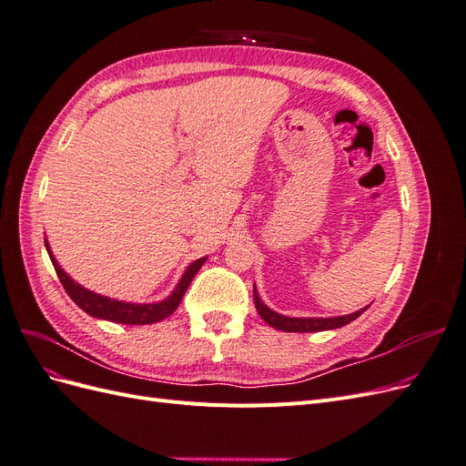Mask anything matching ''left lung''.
Returning <instances> with one entry per match:
<instances>
[{
  "label": "left lung",
  "mask_w": 466,
  "mask_h": 466,
  "mask_svg": "<svg viewBox=\"0 0 466 466\" xmlns=\"http://www.w3.org/2000/svg\"><path fill=\"white\" fill-rule=\"evenodd\" d=\"M255 305L258 315L264 319V322L270 324L276 330H284V332H320V330H332V329H340L344 324H350L351 320H356L365 309H360V311L346 315V317H330V319H298V317H286L272 311L270 307H266L260 299V295L255 288Z\"/></svg>",
  "instance_id": "left-lung-1"
}]
</instances>
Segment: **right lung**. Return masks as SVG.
<instances>
[{
  "mask_svg": "<svg viewBox=\"0 0 466 466\" xmlns=\"http://www.w3.org/2000/svg\"><path fill=\"white\" fill-rule=\"evenodd\" d=\"M45 245H46V250L50 255V260L54 264V270H56V274H58L62 286L67 291L69 298H72V301L91 317L112 320V322H122V324H151V322H159V320L167 319L168 315H173L177 311V307L180 305L182 298H185L190 281L194 279L196 274H198L202 264L206 262V257L194 260L187 268V272L182 274L175 291L168 295L167 299H163L159 303H126V301L105 298V295H98L95 291H89L83 286H79L76 279H72L62 270V266L52 255L46 238H45Z\"/></svg>",
  "mask_w": 466,
  "mask_h": 466,
  "instance_id": "right-lung-1",
  "label": "right lung"
}]
</instances>
